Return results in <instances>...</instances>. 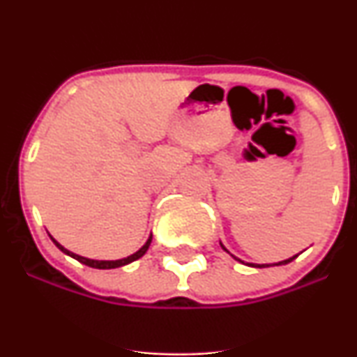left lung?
<instances>
[{"instance_id":"8db88e82","label":"left lung","mask_w":357,"mask_h":357,"mask_svg":"<svg viewBox=\"0 0 357 357\" xmlns=\"http://www.w3.org/2000/svg\"><path fill=\"white\" fill-rule=\"evenodd\" d=\"M221 247H223V245H221ZM223 250H227V248H225V247H223ZM294 258H297V255H296V257H292V258H289V260H284V261H278V264H273V265H285V264H289V261H292V260H294ZM250 265H252V267H257V268H264V267H270V265H267V264H265V265H257V264H250Z\"/></svg>"}]
</instances>
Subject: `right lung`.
Masks as SVG:
<instances>
[{
	"instance_id": "add662e5",
	"label": "right lung",
	"mask_w": 357,
	"mask_h": 357,
	"mask_svg": "<svg viewBox=\"0 0 357 357\" xmlns=\"http://www.w3.org/2000/svg\"><path fill=\"white\" fill-rule=\"evenodd\" d=\"M50 238H52V236H50ZM52 240H53V238H52ZM151 241H153V235H151L149 238H147V241H146V245H144V247H142L141 250H137V252H136V253H132V255H130V257H127V258H122V260H90V258L80 257V255H77V253H72V252H68V250L61 247V245H60L59 241H56V240H53V243H55L56 247H59V248L61 250V252H63V253H67V255H70L72 258H75V260H79L80 264L87 265V267L107 270V268H117V267H122V265H127V264H130V261H134V260H137V258H141V257L144 255V253L147 252V248H149Z\"/></svg>"
}]
</instances>
